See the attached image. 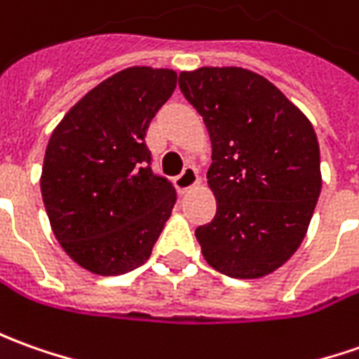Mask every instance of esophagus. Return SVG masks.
I'll list each match as a JSON object with an SVG mask.
<instances>
[{"label":"esophagus","mask_w":359,"mask_h":359,"mask_svg":"<svg viewBox=\"0 0 359 359\" xmlns=\"http://www.w3.org/2000/svg\"><path fill=\"white\" fill-rule=\"evenodd\" d=\"M175 184H177L179 192H187V190H190L192 187L198 184V172H196V169L192 165H187L184 170L175 179Z\"/></svg>","instance_id":"1"}]
</instances>
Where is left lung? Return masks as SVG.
<instances>
[{"instance_id":"left-lung-1","label":"left lung","mask_w":359,"mask_h":359,"mask_svg":"<svg viewBox=\"0 0 359 359\" xmlns=\"http://www.w3.org/2000/svg\"><path fill=\"white\" fill-rule=\"evenodd\" d=\"M180 92L212 143L208 187L216 216L196 228L206 263L233 279H259L291 259L323 187L311 119L267 78L240 67L184 70Z\"/></svg>"}]
</instances>
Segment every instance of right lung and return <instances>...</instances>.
Here are the masks:
<instances>
[{"label": "right lung", "instance_id": "obj_1", "mask_svg": "<svg viewBox=\"0 0 359 359\" xmlns=\"http://www.w3.org/2000/svg\"><path fill=\"white\" fill-rule=\"evenodd\" d=\"M175 88L170 68L119 70L78 100L48 139L41 172L46 216L86 271L137 269L170 218L177 192L153 175L145 135Z\"/></svg>", "mask_w": 359, "mask_h": 359}]
</instances>
